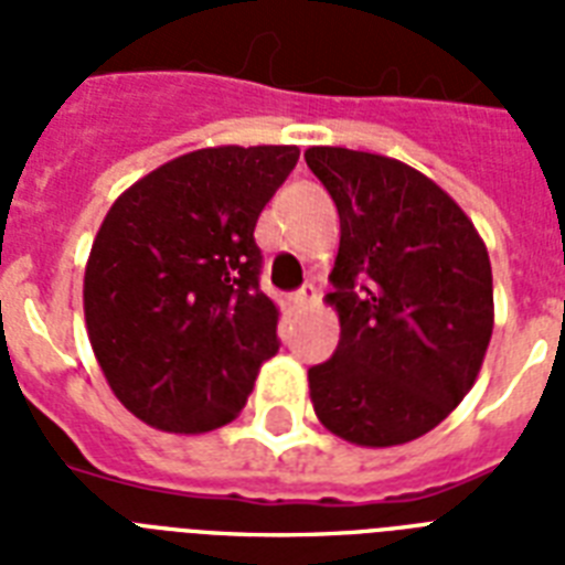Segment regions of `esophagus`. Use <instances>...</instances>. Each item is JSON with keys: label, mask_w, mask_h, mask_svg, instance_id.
<instances>
[{"label": "esophagus", "mask_w": 565, "mask_h": 565, "mask_svg": "<svg viewBox=\"0 0 565 565\" xmlns=\"http://www.w3.org/2000/svg\"><path fill=\"white\" fill-rule=\"evenodd\" d=\"M313 296H317V287H313V284H305L301 290L292 292L290 305H292V308H301V305H308V301L313 299Z\"/></svg>", "instance_id": "34e87169"}]
</instances>
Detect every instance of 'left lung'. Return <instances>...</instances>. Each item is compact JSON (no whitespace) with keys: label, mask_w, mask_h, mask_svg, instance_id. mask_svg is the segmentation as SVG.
Listing matches in <instances>:
<instances>
[{"label":"left lung","mask_w":565,"mask_h":565,"mask_svg":"<svg viewBox=\"0 0 565 565\" xmlns=\"http://www.w3.org/2000/svg\"><path fill=\"white\" fill-rule=\"evenodd\" d=\"M340 213L328 301L340 343L310 366V402L331 434L402 446L472 390L492 337V269L455 199L413 167L340 146L305 152Z\"/></svg>","instance_id":"8db88e82"}]
</instances>
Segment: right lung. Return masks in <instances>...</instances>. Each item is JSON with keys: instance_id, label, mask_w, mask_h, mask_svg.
<instances>
[{"instance_id": "1", "label": "right lung", "mask_w": 565, "mask_h": 565, "mask_svg": "<svg viewBox=\"0 0 565 565\" xmlns=\"http://www.w3.org/2000/svg\"><path fill=\"white\" fill-rule=\"evenodd\" d=\"M296 161V146L199 149L137 181L102 222L84 273L87 334L146 425L220 428L278 352L255 225Z\"/></svg>"}]
</instances>
